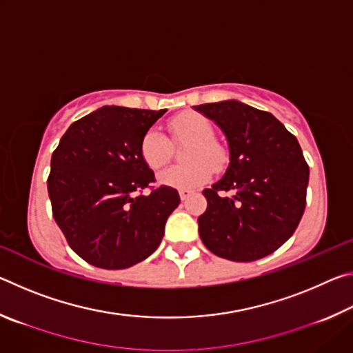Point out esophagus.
<instances>
[{"instance_id": "esophagus-1", "label": "esophagus", "mask_w": 353, "mask_h": 353, "mask_svg": "<svg viewBox=\"0 0 353 353\" xmlns=\"http://www.w3.org/2000/svg\"><path fill=\"white\" fill-rule=\"evenodd\" d=\"M179 196H181L182 201H187L190 196H191V191H187V190H181L179 191Z\"/></svg>"}]
</instances>
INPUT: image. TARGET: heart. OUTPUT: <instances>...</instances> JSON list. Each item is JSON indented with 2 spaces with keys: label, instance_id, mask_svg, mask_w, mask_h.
Instances as JSON below:
<instances>
[{
  "label": "heart",
  "instance_id": "1",
  "mask_svg": "<svg viewBox=\"0 0 353 353\" xmlns=\"http://www.w3.org/2000/svg\"><path fill=\"white\" fill-rule=\"evenodd\" d=\"M172 140L190 145L183 154L185 165L170 166L157 174L159 183L176 190L191 191L208 182L214 171L224 170L227 154L214 141L212 123L199 113H183L170 121ZM140 155L149 168L159 170L170 162L172 145L159 129H149L140 143Z\"/></svg>",
  "mask_w": 353,
  "mask_h": 353
}]
</instances>
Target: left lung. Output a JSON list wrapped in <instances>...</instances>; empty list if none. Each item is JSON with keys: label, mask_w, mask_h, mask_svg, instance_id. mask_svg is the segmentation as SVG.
Instances as JSON below:
<instances>
[{"label": "left lung", "mask_w": 353, "mask_h": 353, "mask_svg": "<svg viewBox=\"0 0 353 353\" xmlns=\"http://www.w3.org/2000/svg\"><path fill=\"white\" fill-rule=\"evenodd\" d=\"M223 130L230 162L204 190L207 210L199 235L214 255L254 261L277 250L294 234L307 202L310 168L301 145L270 112L240 101L194 105ZM232 191V196L223 192Z\"/></svg>", "instance_id": "left-lung-1"}]
</instances>
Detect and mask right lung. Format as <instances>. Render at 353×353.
Returning <instances> with one entry per match:
<instances>
[{"instance_id": "add662e5", "label": "right lung", "mask_w": 353, "mask_h": 353, "mask_svg": "<svg viewBox=\"0 0 353 353\" xmlns=\"http://www.w3.org/2000/svg\"><path fill=\"white\" fill-rule=\"evenodd\" d=\"M162 110L104 105L77 119L52 152L48 194L70 248L93 266L124 270L159 248L179 205L177 190L154 188L140 143Z\"/></svg>"}]
</instances>
